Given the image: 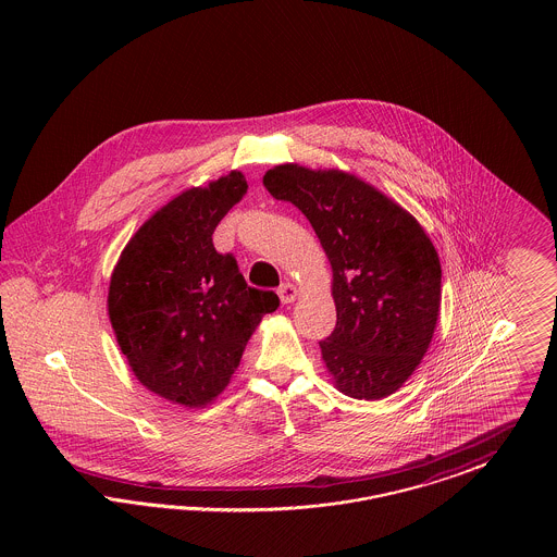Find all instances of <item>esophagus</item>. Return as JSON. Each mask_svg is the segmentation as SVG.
Returning a JSON list of instances; mask_svg holds the SVG:
<instances>
[{
	"instance_id": "1",
	"label": "esophagus",
	"mask_w": 557,
	"mask_h": 557,
	"mask_svg": "<svg viewBox=\"0 0 557 557\" xmlns=\"http://www.w3.org/2000/svg\"><path fill=\"white\" fill-rule=\"evenodd\" d=\"M277 294H280V300H282L284 305H290V302H294V298H296V288L292 286L290 282H286V284H282V286L277 288Z\"/></svg>"
}]
</instances>
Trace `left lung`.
<instances>
[{
    "label": "left lung",
    "instance_id": "1",
    "mask_svg": "<svg viewBox=\"0 0 557 557\" xmlns=\"http://www.w3.org/2000/svg\"><path fill=\"white\" fill-rule=\"evenodd\" d=\"M313 225L334 271L336 327L321 355L352 398L388 397L432 341L441 263L420 223L375 187L343 171L282 164L263 177Z\"/></svg>",
    "mask_w": 557,
    "mask_h": 557
}]
</instances>
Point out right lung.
Returning <instances> with one entry per match:
<instances>
[{
	"mask_svg": "<svg viewBox=\"0 0 557 557\" xmlns=\"http://www.w3.org/2000/svg\"><path fill=\"white\" fill-rule=\"evenodd\" d=\"M234 171L154 212L114 267L108 313L135 377L186 407L211 403L236 371L255 327L280 307L250 288L212 232L246 191Z\"/></svg>",
	"mask_w": 557,
	"mask_h": 557,
	"instance_id": "add662e5",
	"label": "right lung"
}]
</instances>
